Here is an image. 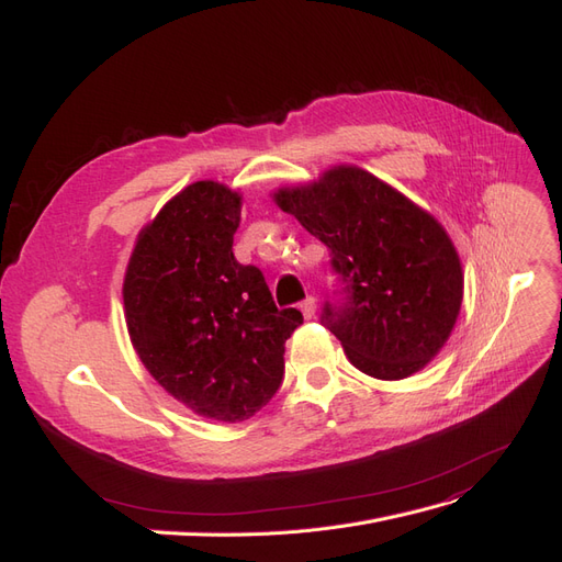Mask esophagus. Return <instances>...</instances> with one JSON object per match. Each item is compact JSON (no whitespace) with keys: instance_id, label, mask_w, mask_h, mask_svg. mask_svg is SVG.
<instances>
[{"instance_id":"1","label":"esophagus","mask_w":562,"mask_h":562,"mask_svg":"<svg viewBox=\"0 0 562 562\" xmlns=\"http://www.w3.org/2000/svg\"><path fill=\"white\" fill-rule=\"evenodd\" d=\"M299 307H301L303 317L311 319V317H315V311H317V299H315V296H307L305 301H301Z\"/></svg>"}]
</instances>
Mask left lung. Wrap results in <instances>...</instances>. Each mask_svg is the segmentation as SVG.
I'll return each mask as SVG.
<instances>
[{
	"instance_id": "8db88e82",
	"label": "left lung",
	"mask_w": 562,
	"mask_h": 562,
	"mask_svg": "<svg viewBox=\"0 0 562 562\" xmlns=\"http://www.w3.org/2000/svg\"><path fill=\"white\" fill-rule=\"evenodd\" d=\"M270 195L331 251L346 301L324 305L322 322L350 364L378 380L425 369L450 338L464 294L446 228L357 166H334L315 182Z\"/></svg>"
}]
</instances>
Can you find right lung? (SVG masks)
<instances>
[{
	"instance_id": "obj_1",
	"label": "right lung",
	"mask_w": 562,
	"mask_h": 562,
	"mask_svg": "<svg viewBox=\"0 0 562 562\" xmlns=\"http://www.w3.org/2000/svg\"><path fill=\"white\" fill-rule=\"evenodd\" d=\"M243 195L203 179L137 235L123 278L131 342L156 383L207 420L243 423L278 392L303 315L278 311L257 266L233 257Z\"/></svg>"
}]
</instances>
